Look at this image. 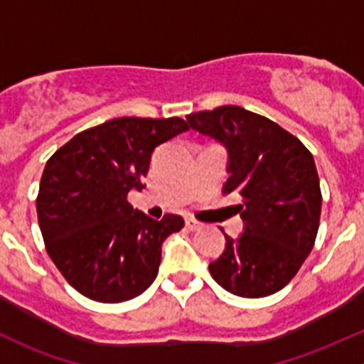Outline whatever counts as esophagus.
Returning <instances> with one entry per match:
<instances>
[{"instance_id":"34e87169","label":"esophagus","mask_w":364,"mask_h":364,"mask_svg":"<svg viewBox=\"0 0 364 364\" xmlns=\"http://www.w3.org/2000/svg\"><path fill=\"white\" fill-rule=\"evenodd\" d=\"M185 225H186V229L188 230H199V229H203V223H199L197 222V220H193V218H186L185 220Z\"/></svg>"}]
</instances>
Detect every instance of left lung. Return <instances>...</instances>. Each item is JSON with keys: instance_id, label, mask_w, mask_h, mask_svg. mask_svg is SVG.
<instances>
[{"instance_id": "8db88e82", "label": "left lung", "mask_w": 364, "mask_h": 364, "mask_svg": "<svg viewBox=\"0 0 364 364\" xmlns=\"http://www.w3.org/2000/svg\"><path fill=\"white\" fill-rule=\"evenodd\" d=\"M186 121L225 148L223 193L237 197L245 223L237 237L225 234L209 273L234 296L274 294L294 278L317 236L322 197L314 156L287 130L237 105L188 114Z\"/></svg>"}]
</instances>
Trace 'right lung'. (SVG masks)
Masks as SVG:
<instances>
[{
	"mask_svg": "<svg viewBox=\"0 0 364 364\" xmlns=\"http://www.w3.org/2000/svg\"><path fill=\"white\" fill-rule=\"evenodd\" d=\"M186 130L181 117H116L73 135L46 164L38 225L53 262L82 296L121 303L155 282L161 245L183 218H151L127 196L146 186L156 146Z\"/></svg>",
	"mask_w": 364,
	"mask_h": 364,
	"instance_id": "right-lung-1",
	"label": "right lung"
}]
</instances>
